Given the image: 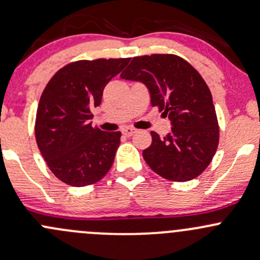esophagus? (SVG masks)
I'll list each match as a JSON object with an SVG mask.
<instances>
[{"mask_svg": "<svg viewBox=\"0 0 260 260\" xmlns=\"http://www.w3.org/2000/svg\"><path fill=\"white\" fill-rule=\"evenodd\" d=\"M122 133L125 136V137H131V136L135 135L136 129H135V128H129V127H128V128H124V129L122 131Z\"/></svg>", "mask_w": 260, "mask_h": 260, "instance_id": "obj_1", "label": "esophagus"}]
</instances>
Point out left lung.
<instances>
[{
  "mask_svg": "<svg viewBox=\"0 0 260 260\" xmlns=\"http://www.w3.org/2000/svg\"><path fill=\"white\" fill-rule=\"evenodd\" d=\"M123 80L142 82L152 106L168 116L171 133L151 132L152 144L143 151L147 165L163 178L187 182L212 162L219 142V127L212 93L198 71L174 54L135 57L121 73Z\"/></svg>",
  "mask_w": 260,
  "mask_h": 260,
  "instance_id": "8db88e82",
  "label": "left lung"
}]
</instances>
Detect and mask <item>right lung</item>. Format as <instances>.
Instances as JSON below:
<instances>
[{"label": "right lung", "mask_w": 260, "mask_h": 260, "mask_svg": "<svg viewBox=\"0 0 260 260\" xmlns=\"http://www.w3.org/2000/svg\"><path fill=\"white\" fill-rule=\"evenodd\" d=\"M129 58H100L64 66L46 86L37 108L35 135L52 173L72 187L93 184L107 174L121 132L92 127V109L103 89Z\"/></svg>", "instance_id": "obj_1"}]
</instances>
